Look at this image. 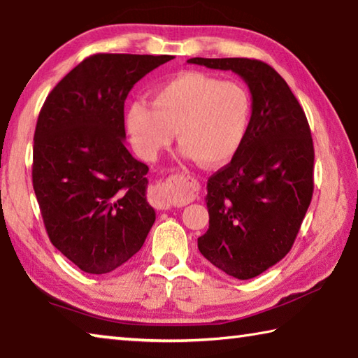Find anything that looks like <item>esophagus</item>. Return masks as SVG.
I'll return each instance as SVG.
<instances>
[{"label":"esophagus","instance_id":"obj_1","mask_svg":"<svg viewBox=\"0 0 358 358\" xmlns=\"http://www.w3.org/2000/svg\"><path fill=\"white\" fill-rule=\"evenodd\" d=\"M155 192H157V206L163 209H168L171 204H169V201H168L166 189H163V187H157Z\"/></svg>","mask_w":358,"mask_h":358}]
</instances>
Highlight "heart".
<instances>
[{
	"mask_svg": "<svg viewBox=\"0 0 358 358\" xmlns=\"http://www.w3.org/2000/svg\"><path fill=\"white\" fill-rule=\"evenodd\" d=\"M253 99L236 80L203 72H184L152 91V106L135 100L125 111V125L135 152L154 162L173 141L180 152L204 166L233 159L252 124Z\"/></svg>",
	"mask_w": 358,
	"mask_h": 358,
	"instance_id": "1",
	"label": "heart"
}]
</instances>
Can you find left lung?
I'll list each match as a JSON object with an SVG mask.
<instances>
[{"label":"left lung","instance_id":"left-lung-1","mask_svg":"<svg viewBox=\"0 0 358 358\" xmlns=\"http://www.w3.org/2000/svg\"><path fill=\"white\" fill-rule=\"evenodd\" d=\"M231 71L253 99L245 141L208 180L209 229L198 239L206 259L239 280L255 278L289 253L313 196L315 149L303 108L281 75L248 58H192Z\"/></svg>","mask_w":358,"mask_h":358}]
</instances>
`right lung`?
Instances as JSON below:
<instances>
[{
	"label": "right lung",
	"instance_id": "add662e5",
	"mask_svg": "<svg viewBox=\"0 0 358 358\" xmlns=\"http://www.w3.org/2000/svg\"><path fill=\"white\" fill-rule=\"evenodd\" d=\"M171 55H92L48 94L37 119L33 187L53 245L86 273L140 252L155 222L148 165L125 148L124 102Z\"/></svg>",
	"mask_w": 358,
	"mask_h": 358
}]
</instances>
